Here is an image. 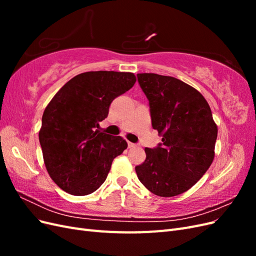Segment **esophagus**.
<instances>
[{
    "label": "esophagus",
    "mask_w": 256,
    "mask_h": 256,
    "mask_svg": "<svg viewBox=\"0 0 256 256\" xmlns=\"http://www.w3.org/2000/svg\"><path fill=\"white\" fill-rule=\"evenodd\" d=\"M128 146H129V147H134V146H136V143H132V142H129V141H128Z\"/></svg>",
    "instance_id": "1"
}]
</instances>
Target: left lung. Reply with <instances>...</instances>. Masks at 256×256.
<instances>
[{
    "label": "left lung",
    "instance_id": "obj_1",
    "mask_svg": "<svg viewBox=\"0 0 256 256\" xmlns=\"http://www.w3.org/2000/svg\"><path fill=\"white\" fill-rule=\"evenodd\" d=\"M136 76L150 102L152 126L162 136L157 147L145 148L138 178L154 194L178 196L210 166L218 128L206 99L187 83L157 74Z\"/></svg>",
    "mask_w": 256,
    "mask_h": 256
}]
</instances>
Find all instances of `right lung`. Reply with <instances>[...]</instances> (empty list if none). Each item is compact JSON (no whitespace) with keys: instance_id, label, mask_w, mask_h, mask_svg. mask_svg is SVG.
Wrapping results in <instances>:
<instances>
[{"instance_id":"add662e5","label":"right lung","mask_w":256,"mask_h":256,"mask_svg":"<svg viewBox=\"0 0 256 256\" xmlns=\"http://www.w3.org/2000/svg\"><path fill=\"white\" fill-rule=\"evenodd\" d=\"M136 81L131 72H83L69 80L44 109L40 131L44 164L53 182L69 194L96 191L114 158L127 148L122 136L96 128L113 100Z\"/></svg>"}]
</instances>
